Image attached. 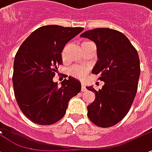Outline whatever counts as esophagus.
Listing matches in <instances>:
<instances>
[{"label": "esophagus", "mask_w": 152, "mask_h": 152, "mask_svg": "<svg viewBox=\"0 0 152 152\" xmlns=\"http://www.w3.org/2000/svg\"><path fill=\"white\" fill-rule=\"evenodd\" d=\"M86 89V87H85V85H84V84L83 82H81V91L82 92H84V90Z\"/></svg>", "instance_id": "1"}]
</instances>
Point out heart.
<instances>
[{
  "instance_id": "heart-1",
  "label": "heart",
  "mask_w": 152,
  "mask_h": 152,
  "mask_svg": "<svg viewBox=\"0 0 152 152\" xmlns=\"http://www.w3.org/2000/svg\"><path fill=\"white\" fill-rule=\"evenodd\" d=\"M88 42H89V41H84V42H83L82 44H81V47ZM67 49H68V45L65 46V47L63 48V51H62L61 55H62V58L63 59L65 58V56H66ZM70 73H71V76H73V77L78 78V79H81V78L84 77V76H85L86 73H87V70L86 69V68H82V67L76 66L71 68V71H70Z\"/></svg>"
}]
</instances>
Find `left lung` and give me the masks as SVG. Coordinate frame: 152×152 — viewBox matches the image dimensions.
Returning a JSON list of instances; mask_svg holds the SVG:
<instances>
[{
	"label": "left lung",
	"mask_w": 152,
	"mask_h": 152,
	"mask_svg": "<svg viewBox=\"0 0 152 152\" xmlns=\"http://www.w3.org/2000/svg\"><path fill=\"white\" fill-rule=\"evenodd\" d=\"M94 41L98 60L92 69L100 74L104 85L95 92V100L87 106V115L100 127L114 126L127 115L138 89L140 60L136 49L121 32L110 28H95L80 35Z\"/></svg>",
	"instance_id": "left-lung-1"
}]
</instances>
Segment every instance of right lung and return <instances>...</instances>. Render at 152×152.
<instances>
[{
	"mask_svg": "<svg viewBox=\"0 0 152 152\" xmlns=\"http://www.w3.org/2000/svg\"><path fill=\"white\" fill-rule=\"evenodd\" d=\"M84 30L46 25L36 29L22 43L15 55L13 86L20 110L40 125H50L61 119L68 102L81 91V83L72 77L61 87L54 82L57 65L63 64L65 44Z\"/></svg>",
	"mask_w": 152,
	"mask_h": 152,
	"instance_id": "1",
	"label": "right lung"
}]
</instances>
